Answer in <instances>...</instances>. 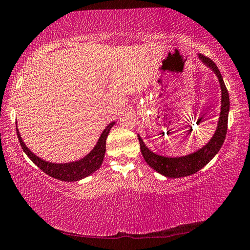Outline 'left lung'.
Returning a JSON list of instances; mask_svg holds the SVG:
<instances>
[{"instance_id":"obj_1","label":"left lung","mask_w":250,"mask_h":250,"mask_svg":"<svg viewBox=\"0 0 250 250\" xmlns=\"http://www.w3.org/2000/svg\"><path fill=\"white\" fill-rule=\"evenodd\" d=\"M198 59L202 61L204 65H206L207 67H209L215 73V75L217 76L219 81L220 91H222V100H220V104L222 105H220L217 127H216L215 133L209 142L194 153L184 155V156L168 157L152 152L145 145V143L143 142L140 134H137L138 141H140L141 152L147 165L152 167L157 173L165 176V177L181 178L197 173L204 166H206L215 157V155L219 152L220 147L223 146L225 137H226L229 105H230L229 104V95L226 85L224 83L223 76L220 74L218 67L216 66V64L210 59L202 54H198Z\"/></svg>"}]
</instances>
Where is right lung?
Masks as SVG:
<instances>
[{
	"label": "right lung",
	"instance_id": "right-lung-1",
	"mask_svg": "<svg viewBox=\"0 0 250 250\" xmlns=\"http://www.w3.org/2000/svg\"><path fill=\"white\" fill-rule=\"evenodd\" d=\"M115 123L116 122H112L110 124L106 126V128L103 130V133L101 134L100 138H98L96 145L94 146V148L86 155V156L79 159V161L71 163L57 164L44 161V159L41 157L36 156V155L25 145V143L23 142L21 137V134L19 132L18 126H16V133H18L20 144H21L24 153H25L28 158H30L36 166L40 167V169H42L45 174H47L48 176H51V177L55 179H59V181L77 182L87 177V176L93 174L94 171H96L101 167L106 152V138H107L109 130Z\"/></svg>",
	"mask_w": 250,
	"mask_h": 250
}]
</instances>
